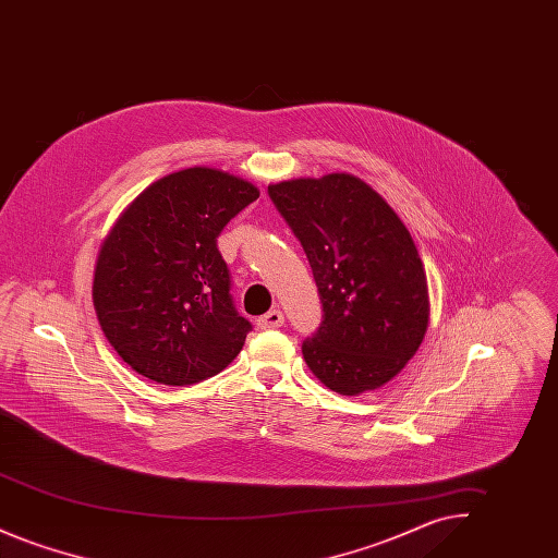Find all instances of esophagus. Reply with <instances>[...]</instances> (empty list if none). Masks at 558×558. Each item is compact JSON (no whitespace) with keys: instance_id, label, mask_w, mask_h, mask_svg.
<instances>
[{"instance_id":"esophagus-1","label":"esophagus","mask_w":558,"mask_h":558,"mask_svg":"<svg viewBox=\"0 0 558 558\" xmlns=\"http://www.w3.org/2000/svg\"><path fill=\"white\" fill-rule=\"evenodd\" d=\"M257 324H259V328H262V330L280 328V326L284 324V314H282L280 310H269L266 316H262V318L257 319Z\"/></svg>"}]
</instances>
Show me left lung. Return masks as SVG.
<instances>
[{"instance_id": "left-lung-1", "label": "left lung", "mask_w": 558, "mask_h": 558, "mask_svg": "<svg viewBox=\"0 0 558 558\" xmlns=\"http://www.w3.org/2000/svg\"><path fill=\"white\" fill-rule=\"evenodd\" d=\"M301 242L322 301L303 357L328 389L360 396L389 383L423 343L426 276L396 211L349 173L267 187Z\"/></svg>"}]
</instances>
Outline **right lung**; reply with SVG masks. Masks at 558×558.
<instances>
[{"label": "right lung", "mask_w": 558, "mask_h": 558, "mask_svg": "<svg viewBox=\"0 0 558 558\" xmlns=\"http://www.w3.org/2000/svg\"><path fill=\"white\" fill-rule=\"evenodd\" d=\"M259 190L209 167L146 187L98 255L94 307L108 343L162 385H194L223 371L251 322L236 312L217 239Z\"/></svg>", "instance_id": "obj_1"}]
</instances>
